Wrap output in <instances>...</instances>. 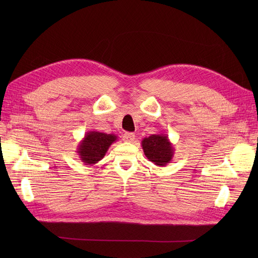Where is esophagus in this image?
<instances>
[{
	"instance_id": "34e87169",
	"label": "esophagus",
	"mask_w": 258,
	"mask_h": 258,
	"mask_svg": "<svg viewBox=\"0 0 258 258\" xmlns=\"http://www.w3.org/2000/svg\"><path fill=\"white\" fill-rule=\"evenodd\" d=\"M135 139H136V136H135V134H132V132H126V134L122 136V140L124 142L132 143L135 141Z\"/></svg>"
}]
</instances>
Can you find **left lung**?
I'll use <instances>...</instances> for the list:
<instances>
[{"label": "left lung", "instance_id": "8db88e82", "mask_svg": "<svg viewBox=\"0 0 258 258\" xmlns=\"http://www.w3.org/2000/svg\"><path fill=\"white\" fill-rule=\"evenodd\" d=\"M147 159L156 166L165 167L171 162L174 155V147L167 135L157 134L144 138L141 142Z\"/></svg>", "mask_w": 258, "mask_h": 258}]
</instances>
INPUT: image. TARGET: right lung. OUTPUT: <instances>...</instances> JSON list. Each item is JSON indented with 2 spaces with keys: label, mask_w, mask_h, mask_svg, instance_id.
<instances>
[{
  "label": "right lung",
  "mask_w": 258,
  "mask_h": 258,
  "mask_svg": "<svg viewBox=\"0 0 258 258\" xmlns=\"http://www.w3.org/2000/svg\"><path fill=\"white\" fill-rule=\"evenodd\" d=\"M116 141L117 137L113 134L88 131L77 146V154L85 165H95L104 157L108 148Z\"/></svg>",
  "instance_id": "1"
}]
</instances>
